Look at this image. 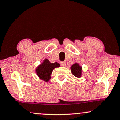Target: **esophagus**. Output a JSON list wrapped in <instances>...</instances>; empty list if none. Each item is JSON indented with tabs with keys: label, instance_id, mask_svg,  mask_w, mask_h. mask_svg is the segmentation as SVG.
<instances>
[{
	"label": "esophagus",
	"instance_id": "1",
	"mask_svg": "<svg viewBox=\"0 0 120 120\" xmlns=\"http://www.w3.org/2000/svg\"><path fill=\"white\" fill-rule=\"evenodd\" d=\"M65 65H66V63H65V62H60V65L62 67H65Z\"/></svg>",
	"mask_w": 120,
	"mask_h": 120
}]
</instances>
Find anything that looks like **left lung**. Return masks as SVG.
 Here are the masks:
<instances>
[{
	"label": "left lung",
	"instance_id": "8db88e82",
	"mask_svg": "<svg viewBox=\"0 0 120 120\" xmlns=\"http://www.w3.org/2000/svg\"><path fill=\"white\" fill-rule=\"evenodd\" d=\"M71 70L72 73L75 76L79 78L81 76L82 68L78 64L75 63L72 65L71 67Z\"/></svg>",
	"mask_w": 120,
	"mask_h": 120
}]
</instances>
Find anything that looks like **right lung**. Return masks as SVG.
<instances>
[{"mask_svg": "<svg viewBox=\"0 0 120 120\" xmlns=\"http://www.w3.org/2000/svg\"><path fill=\"white\" fill-rule=\"evenodd\" d=\"M60 67V64L57 62L54 63H50L48 60H45L41 64H40L37 69V73L41 79L47 81L50 79V75L53 69Z\"/></svg>", "mask_w": 120, "mask_h": 120, "instance_id": "1", "label": "right lung"}]
</instances>
